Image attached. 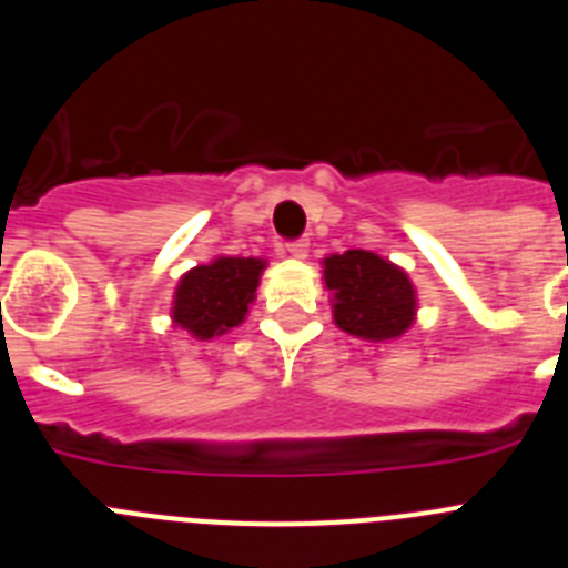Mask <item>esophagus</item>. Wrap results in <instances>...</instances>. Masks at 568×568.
Segmentation results:
<instances>
[{
  "label": "esophagus",
  "instance_id": "1",
  "mask_svg": "<svg viewBox=\"0 0 568 568\" xmlns=\"http://www.w3.org/2000/svg\"><path fill=\"white\" fill-rule=\"evenodd\" d=\"M307 250H310V241L307 239L287 241V253L293 255V258H304V255H307Z\"/></svg>",
  "mask_w": 568,
  "mask_h": 568
}]
</instances>
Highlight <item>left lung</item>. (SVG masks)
I'll use <instances>...</instances> for the list:
<instances>
[{
	"instance_id": "obj_1",
	"label": "left lung",
	"mask_w": 568,
	"mask_h": 568,
	"mask_svg": "<svg viewBox=\"0 0 568 568\" xmlns=\"http://www.w3.org/2000/svg\"><path fill=\"white\" fill-rule=\"evenodd\" d=\"M324 284L333 293L335 324L355 338H398L415 321L413 281L369 250L324 258Z\"/></svg>"
}]
</instances>
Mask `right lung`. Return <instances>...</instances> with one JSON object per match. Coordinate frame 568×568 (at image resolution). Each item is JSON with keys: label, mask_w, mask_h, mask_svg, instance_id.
<instances>
[{"label": "right lung", "mask_w": 568, "mask_h": 568, "mask_svg": "<svg viewBox=\"0 0 568 568\" xmlns=\"http://www.w3.org/2000/svg\"><path fill=\"white\" fill-rule=\"evenodd\" d=\"M261 258H222L193 267L182 275L173 298V321L199 341L239 327L255 298L264 273Z\"/></svg>", "instance_id": "add662e5"}]
</instances>
